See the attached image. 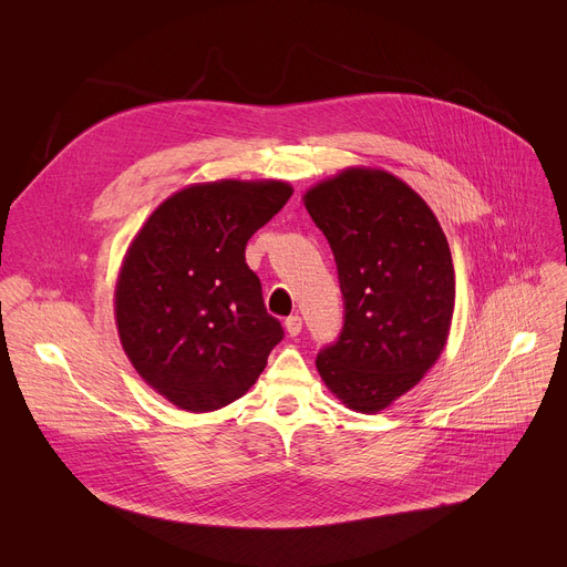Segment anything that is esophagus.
I'll return each mask as SVG.
<instances>
[{"label": "esophagus", "instance_id": "1", "mask_svg": "<svg viewBox=\"0 0 567 567\" xmlns=\"http://www.w3.org/2000/svg\"><path fill=\"white\" fill-rule=\"evenodd\" d=\"M285 328H287L289 337H296V334H300V330H302V319H300L298 315H291V317L285 319Z\"/></svg>", "mask_w": 567, "mask_h": 567}]
</instances>
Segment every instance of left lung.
Masks as SVG:
<instances>
[{
    "label": "left lung",
    "instance_id": "1",
    "mask_svg": "<svg viewBox=\"0 0 567 567\" xmlns=\"http://www.w3.org/2000/svg\"><path fill=\"white\" fill-rule=\"evenodd\" d=\"M343 296V328L317 354L330 391L375 414L436 362L454 310L447 239L427 203L386 172L348 169L305 194Z\"/></svg>",
    "mask_w": 567,
    "mask_h": 567
}]
</instances>
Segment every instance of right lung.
I'll use <instances>...</instances> for the list:
<instances>
[{
    "instance_id": "obj_1",
    "label": "right lung",
    "mask_w": 567,
    "mask_h": 567,
    "mask_svg": "<svg viewBox=\"0 0 567 567\" xmlns=\"http://www.w3.org/2000/svg\"><path fill=\"white\" fill-rule=\"evenodd\" d=\"M289 196L280 181L194 185L133 239L115 291L120 339L135 371L181 409L241 398L282 341L244 248Z\"/></svg>"
}]
</instances>
